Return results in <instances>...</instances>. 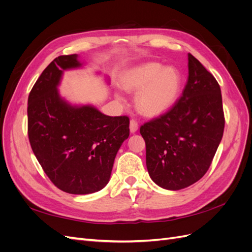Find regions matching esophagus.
<instances>
[{
	"label": "esophagus",
	"instance_id": "1",
	"mask_svg": "<svg viewBox=\"0 0 252 252\" xmlns=\"http://www.w3.org/2000/svg\"><path fill=\"white\" fill-rule=\"evenodd\" d=\"M129 129H130V132H131V133H134V132L138 131L139 125H138V123H136V122H135L134 120H131V121H130V124H129Z\"/></svg>",
	"mask_w": 252,
	"mask_h": 252
}]
</instances>
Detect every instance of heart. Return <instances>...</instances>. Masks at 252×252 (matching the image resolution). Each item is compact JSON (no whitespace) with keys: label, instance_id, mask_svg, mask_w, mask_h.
Listing matches in <instances>:
<instances>
[{"label":"heart","instance_id":"b5f03b06","mask_svg":"<svg viewBox=\"0 0 252 252\" xmlns=\"http://www.w3.org/2000/svg\"><path fill=\"white\" fill-rule=\"evenodd\" d=\"M127 90L136 91L135 108L145 117L154 118L168 111L178 101L183 86L181 71L175 66L146 62L128 69L122 79ZM116 96L121 100L122 94Z\"/></svg>","mask_w":252,"mask_h":252}]
</instances>
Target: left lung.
<instances>
[{
    "label": "left lung",
    "mask_w": 252,
    "mask_h": 252,
    "mask_svg": "<svg viewBox=\"0 0 252 252\" xmlns=\"http://www.w3.org/2000/svg\"><path fill=\"white\" fill-rule=\"evenodd\" d=\"M224 125L219 83L188 53V81L181 98L170 110L140 129L151 180L167 190L194 184L207 172Z\"/></svg>",
    "instance_id": "obj_1"
}]
</instances>
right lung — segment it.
Returning a JSON list of instances; mask_svg holds the SVG:
<instances>
[{"label":"right lung","instance_id":"1","mask_svg":"<svg viewBox=\"0 0 252 252\" xmlns=\"http://www.w3.org/2000/svg\"><path fill=\"white\" fill-rule=\"evenodd\" d=\"M83 66L78 55L56 58L28 96L33 154L53 184L71 194L94 193L108 184L114 158L129 136L127 117L106 116L94 105L72 104L61 95L64 71Z\"/></svg>","mask_w":252,"mask_h":252}]
</instances>
